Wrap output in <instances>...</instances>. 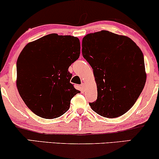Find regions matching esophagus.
Wrapping results in <instances>:
<instances>
[{"instance_id":"obj_1","label":"esophagus","mask_w":159,"mask_h":159,"mask_svg":"<svg viewBox=\"0 0 159 159\" xmlns=\"http://www.w3.org/2000/svg\"><path fill=\"white\" fill-rule=\"evenodd\" d=\"M81 88L82 89H83V90H84V89L85 88V87H86V84H85V83H84V82H83V83H82L81 84Z\"/></svg>"}]
</instances>
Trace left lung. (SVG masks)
Here are the masks:
<instances>
[{
    "label": "left lung",
    "instance_id": "8db88e82",
    "mask_svg": "<svg viewBox=\"0 0 159 159\" xmlns=\"http://www.w3.org/2000/svg\"><path fill=\"white\" fill-rule=\"evenodd\" d=\"M82 55L92 67L97 87V99L89 103L93 111L107 118L125 114L147 80L140 48L126 36L101 30L83 38Z\"/></svg>",
    "mask_w": 159,
    "mask_h": 159
}]
</instances>
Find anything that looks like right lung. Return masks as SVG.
<instances>
[{
  "instance_id": "add662e5",
  "label": "right lung",
  "mask_w": 159,
  "mask_h": 159,
  "mask_svg": "<svg viewBox=\"0 0 159 159\" xmlns=\"http://www.w3.org/2000/svg\"><path fill=\"white\" fill-rule=\"evenodd\" d=\"M80 40L51 34L30 42L17 61L16 86L32 112L45 119L64 114L71 99L81 91L70 83L69 67L78 59Z\"/></svg>"
}]
</instances>
